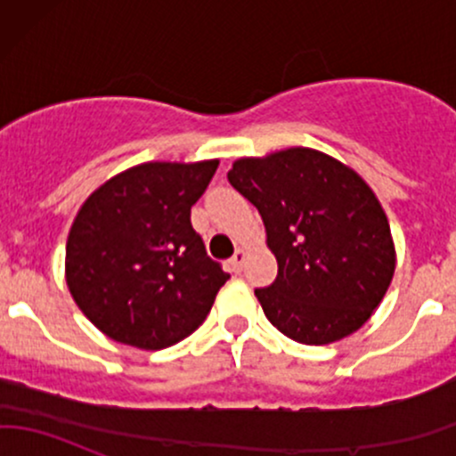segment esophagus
<instances>
[{"label": "esophagus", "instance_id": "esophagus-1", "mask_svg": "<svg viewBox=\"0 0 456 456\" xmlns=\"http://www.w3.org/2000/svg\"><path fill=\"white\" fill-rule=\"evenodd\" d=\"M245 260H247V251L245 249H238L236 254H233L232 260H229V265H232L233 273H240L242 265H245Z\"/></svg>", "mask_w": 456, "mask_h": 456}]
</instances>
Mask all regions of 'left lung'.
<instances>
[{"label": "left lung", "mask_w": 456, "mask_h": 456, "mask_svg": "<svg viewBox=\"0 0 456 456\" xmlns=\"http://www.w3.org/2000/svg\"><path fill=\"white\" fill-rule=\"evenodd\" d=\"M227 178L260 211L278 260L275 282L256 289L266 320L309 346L362 329L397 265L388 218L369 183L314 147L242 156Z\"/></svg>", "instance_id": "left-lung-1"}]
</instances>
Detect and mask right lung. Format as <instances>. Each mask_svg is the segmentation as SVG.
<instances>
[{
  "instance_id": "add662e5",
  "label": "right lung",
  "mask_w": 456,
  "mask_h": 456,
  "mask_svg": "<svg viewBox=\"0 0 456 456\" xmlns=\"http://www.w3.org/2000/svg\"><path fill=\"white\" fill-rule=\"evenodd\" d=\"M218 159L150 160L87 196L66 242V282L87 320L114 342L160 351L194 333L229 273L191 227Z\"/></svg>"
}]
</instances>
